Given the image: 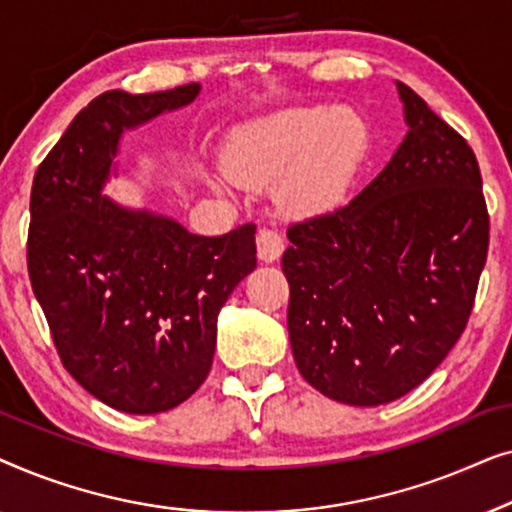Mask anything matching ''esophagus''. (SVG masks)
Returning <instances> with one entry per match:
<instances>
[{
	"mask_svg": "<svg viewBox=\"0 0 512 512\" xmlns=\"http://www.w3.org/2000/svg\"><path fill=\"white\" fill-rule=\"evenodd\" d=\"M256 249H258V258L263 263H275L279 256L284 254V240L277 230L270 228H261L256 235Z\"/></svg>",
	"mask_w": 512,
	"mask_h": 512,
	"instance_id": "1",
	"label": "esophagus"
}]
</instances>
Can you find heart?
I'll return each instance as SVG.
<instances>
[{"label": "heart", "instance_id": "heart-1", "mask_svg": "<svg viewBox=\"0 0 512 512\" xmlns=\"http://www.w3.org/2000/svg\"><path fill=\"white\" fill-rule=\"evenodd\" d=\"M366 146L361 118L345 107H296L244 128L223 167L240 186L279 181L293 212H319L347 191Z\"/></svg>", "mask_w": 512, "mask_h": 512}]
</instances>
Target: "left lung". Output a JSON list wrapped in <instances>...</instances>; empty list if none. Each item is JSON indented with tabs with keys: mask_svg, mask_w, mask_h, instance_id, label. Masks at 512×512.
Masks as SVG:
<instances>
[{
	"mask_svg": "<svg viewBox=\"0 0 512 512\" xmlns=\"http://www.w3.org/2000/svg\"><path fill=\"white\" fill-rule=\"evenodd\" d=\"M405 132L333 212L289 226V338L300 375L347 405L391 403L450 354L487 261L489 216L466 139L396 81Z\"/></svg>",
	"mask_w": 512,
	"mask_h": 512,
	"instance_id": "1",
	"label": "left lung"
}]
</instances>
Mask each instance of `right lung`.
Wrapping results in <instances>:
<instances>
[{"label": "right lung", "mask_w": 512, "mask_h": 512, "mask_svg": "<svg viewBox=\"0 0 512 512\" xmlns=\"http://www.w3.org/2000/svg\"><path fill=\"white\" fill-rule=\"evenodd\" d=\"M200 83L149 95L109 90L34 174L27 270L62 366L130 415L167 412L212 368L216 319L256 268V226L193 235L170 216L104 195L125 130L195 102Z\"/></svg>", "instance_id": "1"}]
</instances>
